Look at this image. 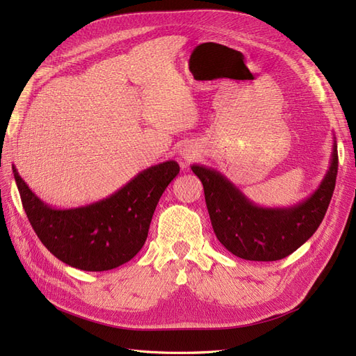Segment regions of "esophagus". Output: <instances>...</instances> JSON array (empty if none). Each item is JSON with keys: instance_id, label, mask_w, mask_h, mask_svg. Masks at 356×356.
Returning a JSON list of instances; mask_svg holds the SVG:
<instances>
[{"instance_id": "esophagus-1", "label": "esophagus", "mask_w": 356, "mask_h": 356, "mask_svg": "<svg viewBox=\"0 0 356 356\" xmlns=\"http://www.w3.org/2000/svg\"><path fill=\"white\" fill-rule=\"evenodd\" d=\"M197 156V149L193 147V145H186L184 148L181 149V157L184 159L186 161H190V160H193Z\"/></svg>"}]
</instances>
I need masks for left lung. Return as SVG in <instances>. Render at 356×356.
<instances>
[{"label": "left lung", "instance_id": "1", "mask_svg": "<svg viewBox=\"0 0 356 356\" xmlns=\"http://www.w3.org/2000/svg\"><path fill=\"white\" fill-rule=\"evenodd\" d=\"M337 168V143L334 141L327 174L307 199L288 208H263L248 199L218 170L191 165L203 184L217 239L225 250L250 261L281 260L318 230L336 187Z\"/></svg>", "mask_w": 356, "mask_h": 356}]
</instances>
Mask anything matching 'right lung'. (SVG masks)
Returning <instances> with one entry per match:
<instances>
[{"mask_svg": "<svg viewBox=\"0 0 356 356\" xmlns=\"http://www.w3.org/2000/svg\"><path fill=\"white\" fill-rule=\"evenodd\" d=\"M178 174L179 165L168 160L139 172L102 200L56 209L35 196L13 166L26 217L42 245L60 261L86 272L111 270L141 251L159 199Z\"/></svg>", "mask_w": 356, "mask_h": 356, "instance_id": "add662e5", "label": "right lung"}]
</instances>
